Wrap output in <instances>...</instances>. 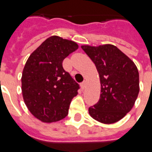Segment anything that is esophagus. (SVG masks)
<instances>
[{
    "label": "esophagus",
    "mask_w": 152,
    "mask_h": 152,
    "mask_svg": "<svg viewBox=\"0 0 152 152\" xmlns=\"http://www.w3.org/2000/svg\"><path fill=\"white\" fill-rule=\"evenodd\" d=\"M80 86H81V88H82L83 89H85V88L86 87V80H84V81L81 83V85H80Z\"/></svg>",
    "instance_id": "obj_1"
}]
</instances>
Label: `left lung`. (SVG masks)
I'll return each instance as SVG.
<instances>
[{"label": "left lung", "instance_id": "obj_1", "mask_svg": "<svg viewBox=\"0 0 152 152\" xmlns=\"http://www.w3.org/2000/svg\"><path fill=\"white\" fill-rule=\"evenodd\" d=\"M95 64L100 77L101 94L89 113L103 124H113L133 108L139 93V74L136 65L113 45H82Z\"/></svg>", "mask_w": 152, "mask_h": 152}]
</instances>
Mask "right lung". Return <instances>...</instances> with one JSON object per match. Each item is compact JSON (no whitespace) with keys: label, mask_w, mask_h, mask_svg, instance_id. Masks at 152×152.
<instances>
[{"label":"right lung","mask_w":152,"mask_h":152,"mask_svg":"<svg viewBox=\"0 0 152 152\" xmlns=\"http://www.w3.org/2000/svg\"><path fill=\"white\" fill-rule=\"evenodd\" d=\"M78 49L72 40L53 36L28 58L22 75V93L27 107L42 122H56L68 114L80 86L63 67V59Z\"/></svg>","instance_id":"add662e5"}]
</instances>
